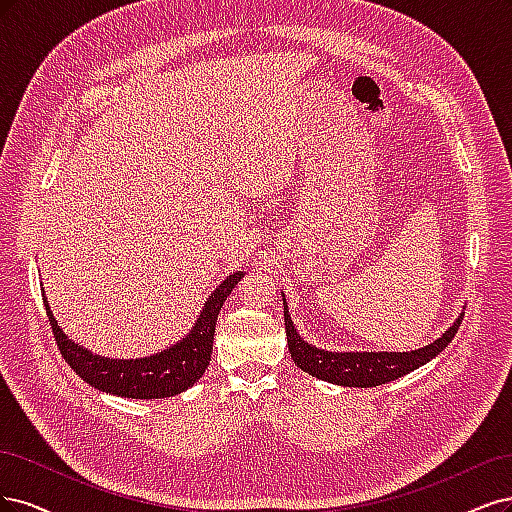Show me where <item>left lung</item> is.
Wrapping results in <instances>:
<instances>
[{
	"label": "left lung",
	"instance_id": "obj_1",
	"mask_svg": "<svg viewBox=\"0 0 512 512\" xmlns=\"http://www.w3.org/2000/svg\"><path fill=\"white\" fill-rule=\"evenodd\" d=\"M283 304H285V329H287L291 359L304 372L321 378V381L342 385V387L385 385L412 370H417L419 366L434 359L440 351H444V346L455 338L459 323L464 319V315H459L455 323L438 340L410 353H332L308 344L298 332H295V325L287 310L285 295H283Z\"/></svg>",
	"mask_w": 512,
	"mask_h": 512
}]
</instances>
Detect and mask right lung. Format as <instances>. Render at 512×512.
<instances>
[{"label": "right lung", "mask_w": 512, "mask_h": 512, "mask_svg": "<svg viewBox=\"0 0 512 512\" xmlns=\"http://www.w3.org/2000/svg\"><path fill=\"white\" fill-rule=\"evenodd\" d=\"M242 276L244 272L229 274L208 295V300L200 312V319L195 321L191 332L183 340L157 355L140 359H110L82 349L80 344L72 342L63 334V329L53 317L51 306L46 302V295H42V298L59 351L82 381L100 391L121 395V398L157 400L172 398V395L183 393L200 381L210 364L217 317L227 295L240 283Z\"/></svg>", "instance_id": "add662e5"}]
</instances>
